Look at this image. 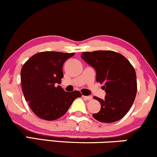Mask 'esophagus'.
<instances>
[{"label":"esophagus","mask_w":157,"mask_h":157,"mask_svg":"<svg viewBox=\"0 0 157 157\" xmlns=\"http://www.w3.org/2000/svg\"><path fill=\"white\" fill-rule=\"evenodd\" d=\"M83 98H85L86 100H88V101H90L93 99V97L92 96H85V95H83Z\"/></svg>","instance_id":"34e87169"}]
</instances>
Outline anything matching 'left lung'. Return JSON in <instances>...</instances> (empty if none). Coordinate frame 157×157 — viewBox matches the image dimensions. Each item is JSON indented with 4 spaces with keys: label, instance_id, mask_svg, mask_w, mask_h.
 Returning a JSON list of instances; mask_svg holds the SVG:
<instances>
[{
    "label": "left lung",
    "instance_id": "left-lung-1",
    "mask_svg": "<svg viewBox=\"0 0 157 157\" xmlns=\"http://www.w3.org/2000/svg\"><path fill=\"white\" fill-rule=\"evenodd\" d=\"M82 58L96 71V81L104 84V100L94 99L101 104V110L93 117L102 123L119 121L129 111L137 94V76L133 66L124 56L112 51L83 52Z\"/></svg>",
    "mask_w": 157,
    "mask_h": 157
}]
</instances>
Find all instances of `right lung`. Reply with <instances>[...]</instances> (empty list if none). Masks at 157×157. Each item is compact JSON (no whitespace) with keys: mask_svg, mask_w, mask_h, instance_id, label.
I'll use <instances>...</instances> for the list:
<instances>
[{"mask_svg":"<svg viewBox=\"0 0 157 157\" xmlns=\"http://www.w3.org/2000/svg\"><path fill=\"white\" fill-rule=\"evenodd\" d=\"M75 53L44 51L29 58L20 72L22 90L25 101L40 118L54 121L67 112L79 91L65 92L59 84L63 78L62 67Z\"/></svg>","mask_w":157,"mask_h":157,"instance_id":"add662e5","label":"right lung"}]
</instances>
